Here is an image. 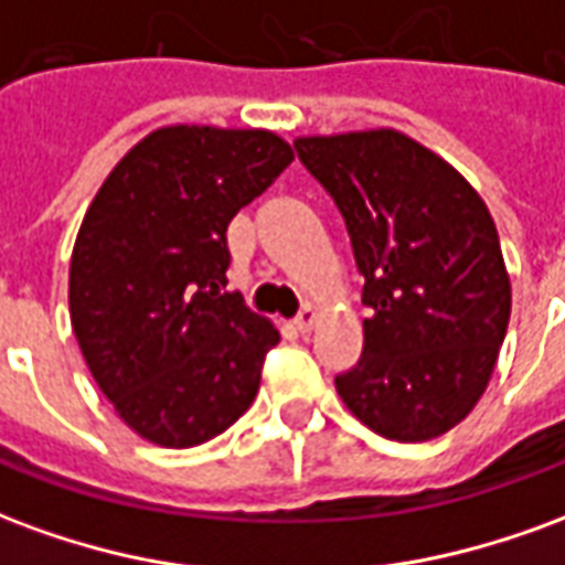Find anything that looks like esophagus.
<instances>
[{
  "mask_svg": "<svg viewBox=\"0 0 565 565\" xmlns=\"http://www.w3.org/2000/svg\"><path fill=\"white\" fill-rule=\"evenodd\" d=\"M318 318H320V311L315 306H306L302 308V311H299V315H296V330L299 332H308L311 330V327H315V323H318Z\"/></svg>",
  "mask_w": 565,
  "mask_h": 565,
  "instance_id": "esophagus-1",
  "label": "esophagus"
}]
</instances>
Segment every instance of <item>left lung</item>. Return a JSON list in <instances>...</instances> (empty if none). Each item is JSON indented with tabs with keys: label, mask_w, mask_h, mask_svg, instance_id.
I'll return each instance as SVG.
<instances>
[{
	"label": "left lung",
	"mask_w": 565,
	"mask_h": 565,
	"mask_svg": "<svg viewBox=\"0 0 565 565\" xmlns=\"http://www.w3.org/2000/svg\"><path fill=\"white\" fill-rule=\"evenodd\" d=\"M342 211L363 284V356L335 391L369 429L426 441L481 399L509 330L497 223L457 169L403 132L294 145Z\"/></svg>",
	"instance_id": "8db88e82"
}]
</instances>
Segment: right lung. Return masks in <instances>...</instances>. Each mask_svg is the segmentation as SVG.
I'll return each mask as SVG.
<instances>
[{
    "instance_id": "1",
    "label": "right lung",
    "mask_w": 565,
    "mask_h": 565,
    "mask_svg": "<svg viewBox=\"0 0 565 565\" xmlns=\"http://www.w3.org/2000/svg\"><path fill=\"white\" fill-rule=\"evenodd\" d=\"M290 162V145L266 129H157L84 214L72 330L99 391L153 445H202L257 396L281 335L226 294V226Z\"/></svg>"
}]
</instances>
